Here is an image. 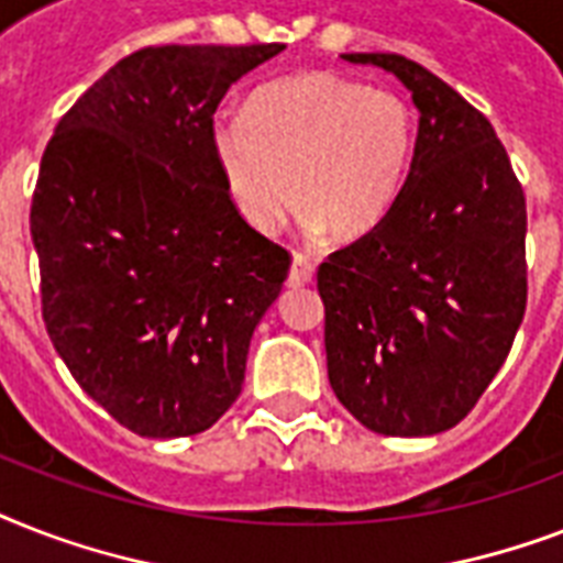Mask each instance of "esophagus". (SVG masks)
I'll use <instances>...</instances> for the list:
<instances>
[{
	"mask_svg": "<svg viewBox=\"0 0 563 563\" xmlns=\"http://www.w3.org/2000/svg\"><path fill=\"white\" fill-rule=\"evenodd\" d=\"M312 263H309L303 254H295L291 256V268H289V277H286V286L289 289H300V286H307L312 280Z\"/></svg>",
	"mask_w": 563,
	"mask_h": 563,
	"instance_id": "34e87169",
	"label": "esophagus"
}]
</instances>
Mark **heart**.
I'll use <instances>...</instances> for the list:
<instances>
[{
  "label": "heart",
  "mask_w": 563,
  "mask_h": 563,
  "mask_svg": "<svg viewBox=\"0 0 563 563\" xmlns=\"http://www.w3.org/2000/svg\"><path fill=\"white\" fill-rule=\"evenodd\" d=\"M415 136V110L400 92L300 73L251 92L245 119H216L210 148L233 210L254 233L280 228L295 198L309 233L360 239L400 198Z\"/></svg>",
  "instance_id": "1"
}]
</instances>
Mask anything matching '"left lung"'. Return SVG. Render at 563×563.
Here are the masks:
<instances>
[{"label":"left lung","mask_w":563,"mask_h":563,"mask_svg":"<svg viewBox=\"0 0 563 563\" xmlns=\"http://www.w3.org/2000/svg\"><path fill=\"white\" fill-rule=\"evenodd\" d=\"M411 92L418 140L391 212L318 268L327 374L379 435L455 427L526 312V198L479 110L402 55L356 52Z\"/></svg>","instance_id":"1"}]
</instances>
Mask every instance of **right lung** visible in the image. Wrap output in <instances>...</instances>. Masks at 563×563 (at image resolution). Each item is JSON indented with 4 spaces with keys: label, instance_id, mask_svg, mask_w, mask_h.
I'll list each match as a JSON object with an SVG mask.
<instances>
[{
    "label": "right lung",
    "instance_id": "right-lung-1",
    "mask_svg": "<svg viewBox=\"0 0 563 563\" xmlns=\"http://www.w3.org/2000/svg\"><path fill=\"white\" fill-rule=\"evenodd\" d=\"M283 48L134 52L43 152L31 239L48 339L136 435H195L233 406L251 335L286 280L289 254L245 228L210 148L230 84Z\"/></svg>",
    "mask_w": 563,
    "mask_h": 563
}]
</instances>
